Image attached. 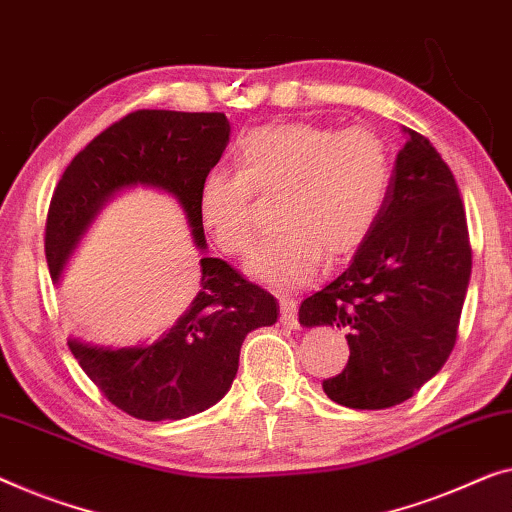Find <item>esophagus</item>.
<instances>
[{
	"mask_svg": "<svg viewBox=\"0 0 512 512\" xmlns=\"http://www.w3.org/2000/svg\"><path fill=\"white\" fill-rule=\"evenodd\" d=\"M279 321L281 325H288V328H298V302H295L291 295H281L279 298Z\"/></svg>",
	"mask_w": 512,
	"mask_h": 512,
	"instance_id": "esophagus-1",
	"label": "esophagus"
}]
</instances>
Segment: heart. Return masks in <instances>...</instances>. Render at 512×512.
<instances>
[{
  "mask_svg": "<svg viewBox=\"0 0 512 512\" xmlns=\"http://www.w3.org/2000/svg\"><path fill=\"white\" fill-rule=\"evenodd\" d=\"M238 170H212L198 189V219L224 254L244 258L258 238L254 196L277 198L281 231L247 263L258 281L293 288L325 254L346 261L379 224L392 187V152L365 129L311 122L268 124L235 143Z\"/></svg>",
  "mask_w": 512,
  "mask_h": 512,
  "instance_id": "heart-1",
  "label": "heart"
}]
</instances>
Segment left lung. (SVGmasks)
Returning <instances> with one entry per match:
<instances>
[{"instance_id": "1", "label": "left lung", "mask_w": 512, "mask_h": 512, "mask_svg": "<svg viewBox=\"0 0 512 512\" xmlns=\"http://www.w3.org/2000/svg\"><path fill=\"white\" fill-rule=\"evenodd\" d=\"M388 203L348 270L300 305V323L344 328L348 362L323 381L348 409H390L416 395L453 351L471 277V242L453 173L406 129Z\"/></svg>"}]
</instances>
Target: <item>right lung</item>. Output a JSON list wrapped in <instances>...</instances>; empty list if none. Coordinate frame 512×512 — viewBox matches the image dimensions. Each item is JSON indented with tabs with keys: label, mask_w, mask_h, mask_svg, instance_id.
<instances>
[{
	"label": "right lung",
	"mask_w": 512,
	"mask_h": 512,
	"mask_svg": "<svg viewBox=\"0 0 512 512\" xmlns=\"http://www.w3.org/2000/svg\"><path fill=\"white\" fill-rule=\"evenodd\" d=\"M224 113L136 110L101 131L59 177L46 219V261L59 279L66 258L115 191L166 189L182 203L205 249L198 189L228 145ZM277 321V300L221 258H201V293L150 346L101 348L71 339L83 372L117 409L138 420H182L210 409L238 374L247 332Z\"/></svg>",
	"instance_id": "right-lung-1"
}]
</instances>
